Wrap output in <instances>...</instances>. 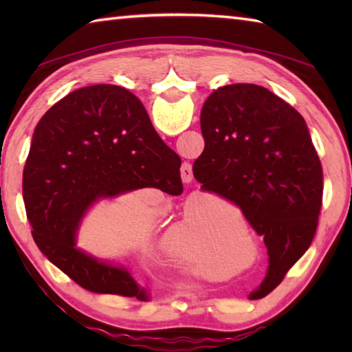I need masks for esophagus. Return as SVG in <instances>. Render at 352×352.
Instances as JSON below:
<instances>
[{
    "instance_id": "34e87169",
    "label": "esophagus",
    "mask_w": 352,
    "mask_h": 352,
    "mask_svg": "<svg viewBox=\"0 0 352 352\" xmlns=\"http://www.w3.org/2000/svg\"><path fill=\"white\" fill-rule=\"evenodd\" d=\"M180 174H182L183 183H189L190 180H192V168H190L189 163H183V164H182Z\"/></svg>"
}]
</instances>
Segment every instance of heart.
<instances>
[{
    "mask_svg": "<svg viewBox=\"0 0 352 352\" xmlns=\"http://www.w3.org/2000/svg\"><path fill=\"white\" fill-rule=\"evenodd\" d=\"M212 213H230L241 222L244 233L250 236V225L236 206L226 205L212 195H194L180 205L175 234L177 253L180 259L192 265L205 262V252L211 247L217 253H234L243 247L245 237L232 218L219 217L212 222Z\"/></svg>",
    "mask_w": 352,
    "mask_h": 352,
    "instance_id": "b5f03b06",
    "label": "heart"
}]
</instances>
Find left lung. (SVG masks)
<instances>
[{"instance_id":"1","label":"left lung","mask_w":352,"mask_h":352,"mask_svg":"<svg viewBox=\"0 0 352 352\" xmlns=\"http://www.w3.org/2000/svg\"><path fill=\"white\" fill-rule=\"evenodd\" d=\"M205 151L192 172L201 189L233 201L264 236L270 292L314 239L323 170L302 116L254 83L217 88L200 113ZM261 285V287H262Z\"/></svg>"}]
</instances>
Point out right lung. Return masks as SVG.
Wrapping results in <instances>:
<instances>
[{
  "label": "right lung",
  "mask_w": 352,
  "mask_h": 352,
  "mask_svg": "<svg viewBox=\"0 0 352 352\" xmlns=\"http://www.w3.org/2000/svg\"><path fill=\"white\" fill-rule=\"evenodd\" d=\"M180 166L133 93L105 83L69 93L40 119L23 172L35 243L80 287L148 301L127 267L87 253L77 236L100 200L141 188L180 195Z\"/></svg>",
  "instance_id": "1"
}]
</instances>
